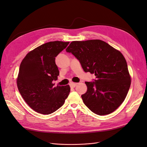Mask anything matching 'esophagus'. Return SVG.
<instances>
[{
  "label": "esophagus",
  "instance_id": "esophagus-1",
  "mask_svg": "<svg viewBox=\"0 0 147 147\" xmlns=\"http://www.w3.org/2000/svg\"><path fill=\"white\" fill-rule=\"evenodd\" d=\"M77 85V83H74V82L70 83V87H72V88H75Z\"/></svg>",
  "mask_w": 147,
  "mask_h": 147
}]
</instances>
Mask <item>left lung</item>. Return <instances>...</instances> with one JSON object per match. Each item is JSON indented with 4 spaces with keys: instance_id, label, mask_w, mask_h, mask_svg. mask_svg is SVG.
I'll list each match as a JSON object with an SVG mask.
<instances>
[{
    "instance_id": "obj_1",
    "label": "left lung",
    "mask_w": 147,
    "mask_h": 147,
    "mask_svg": "<svg viewBox=\"0 0 147 147\" xmlns=\"http://www.w3.org/2000/svg\"><path fill=\"white\" fill-rule=\"evenodd\" d=\"M80 63L84 72L94 74V82H85L82 95L92 112L105 115L113 112L125 99L131 79L122 53L100 40L73 41L66 48Z\"/></svg>"
}]
</instances>
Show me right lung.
I'll return each instance as SVG.
<instances>
[{
    "label": "right lung",
    "instance_id": "right-lung-1",
    "mask_svg": "<svg viewBox=\"0 0 147 147\" xmlns=\"http://www.w3.org/2000/svg\"><path fill=\"white\" fill-rule=\"evenodd\" d=\"M69 42H50L29 52L20 64L18 89L30 107L43 115L55 112L64 104L70 91L69 84L55 86L59 75L55 57Z\"/></svg>",
    "mask_w": 147,
    "mask_h": 147
}]
</instances>
